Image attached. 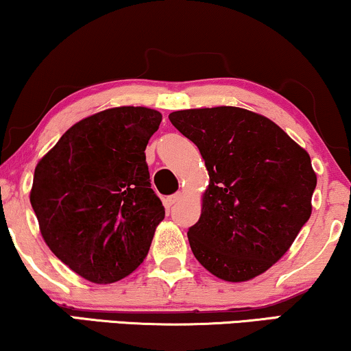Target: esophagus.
<instances>
[{"label":"esophagus","mask_w":351,"mask_h":351,"mask_svg":"<svg viewBox=\"0 0 351 351\" xmlns=\"http://www.w3.org/2000/svg\"><path fill=\"white\" fill-rule=\"evenodd\" d=\"M181 199H183V193H176V194H173V196L168 197L167 201H168V204H170V206H173V204L180 202Z\"/></svg>","instance_id":"obj_1"}]
</instances>
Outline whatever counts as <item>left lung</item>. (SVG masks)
I'll use <instances>...</instances> for the list:
<instances>
[{"mask_svg":"<svg viewBox=\"0 0 351 351\" xmlns=\"http://www.w3.org/2000/svg\"><path fill=\"white\" fill-rule=\"evenodd\" d=\"M173 126L197 145L208 171L193 254L225 282H247L290 250L313 210L311 157L280 126L238 108L180 110Z\"/></svg>","mask_w":351,"mask_h":351,"instance_id":"8db88e82","label":"left lung"}]
</instances>
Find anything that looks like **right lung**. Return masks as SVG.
<instances>
[{
  "mask_svg": "<svg viewBox=\"0 0 351 351\" xmlns=\"http://www.w3.org/2000/svg\"><path fill=\"white\" fill-rule=\"evenodd\" d=\"M160 121L145 106L104 110L71 126L35 167L30 204L40 233L88 282L121 280L147 257L165 217L145 163Z\"/></svg>",
  "mask_w": 351,
  "mask_h": 351,
  "instance_id": "1",
  "label": "right lung"
}]
</instances>
